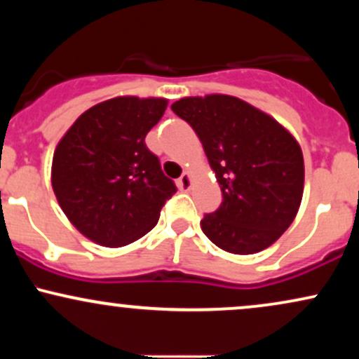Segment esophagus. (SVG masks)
<instances>
[{
  "instance_id": "34e87169",
  "label": "esophagus",
  "mask_w": 359,
  "mask_h": 359,
  "mask_svg": "<svg viewBox=\"0 0 359 359\" xmlns=\"http://www.w3.org/2000/svg\"><path fill=\"white\" fill-rule=\"evenodd\" d=\"M177 185H179L180 191H189V189L192 187L191 174H189V172H184V174L179 177V180H177Z\"/></svg>"
}]
</instances>
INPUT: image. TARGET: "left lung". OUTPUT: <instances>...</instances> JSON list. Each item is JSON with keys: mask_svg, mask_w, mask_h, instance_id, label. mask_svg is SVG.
Masks as SVG:
<instances>
[{"mask_svg": "<svg viewBox=\"0 0 359 359\" xmlns=\"http://www.w3.org/2000/svg\"><path fill=\"white\" fill-rule=\"evenodd\" d=\"M172 111L192 126L221 185L222 203L201 228L221 250L253 255L292 224L304 192L295 138L263 111L226 94L184 97Z\"/></svg>", "mask_w": 359, "mask_h": 359, "instance_id": "8db88e82", "label": "left lung"}]
</instances>
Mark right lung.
Segmentation results:
<instances>
[{"label": "right lung", "mask_w": 359, "mask_h": 359, "mask_svg": "<svg viewBox=\"0 0 359 359\" xmlns=\"http://www.w3.org/2000/svg\"><path fill=\"white\" fill-rule=\"evenodd\" d=\"M167 100L121 96L82 113L55 148L52 187L62 211L86 238L108 248L154 229L177 192L145 137Z\"/></svg>", "instance_id": "1"}]
</instances>
